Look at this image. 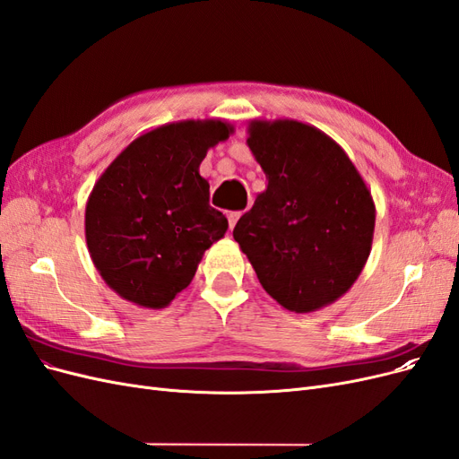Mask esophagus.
<instances>
[{
	"mask_svg": "<svg viewBox=\"0 0 459 459\" xmlns=\"http://www.w3.org/2000/svg\"><path fill=\"white\" fill-rule=\"evenodd\" d=\"M241 218V212H230L228 214V221H230V230L235 228V224H238V220Z\"/></svg>",
	"mask_w": 459,
	"mask_h": 459,
	"instance_id": "esophagus-1",
	"label": "esophagus"
}]
</instances>
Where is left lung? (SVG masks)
I'll list each match as a JSON object with an SVG mask.
<instances>
[{
    "mask_svg": "<svg viewBox=\"0 0 459 459\" xmlns=\"http://www.w3.org/2000/svg\"><path fill=\"white\" fill-rule=\"evenodd\" d=\"M248 147L268 179L233 228L266 293L290 312L335 302L371 251L375 204L346 152L308 124L255 120Z\"/></svg>",
    "mask_w": 459,
    "mask_h": 459,
    "instance_id": "8db88e82",
    "label": "left lung"
}]
</instances>
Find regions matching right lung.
<instances>
[{"label": "right lung", "mask_w": 459, "mask_h": 459, "mask_svg": "<svg viewBox=\"0 0 459 459\" xmlns=\"http://www.w3.org/2000/svg\"><path fill=\"white\" fill-rule=\"evenodd\" d=\"M220 120H186L134 140L97 179L86 241L105 283L130 302L164 308L224 238L228 218L208 204L206 151L230 137Z\"/></svg>", "instance_id": "right-lung-1"}]
</instances>
